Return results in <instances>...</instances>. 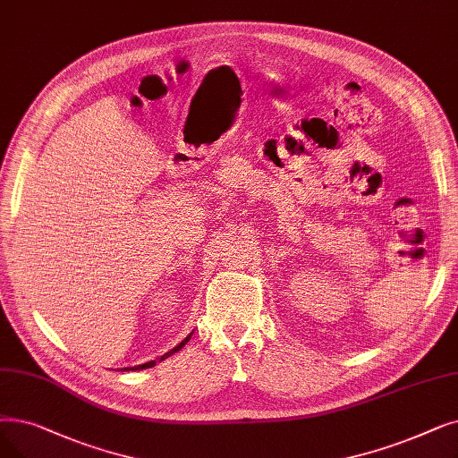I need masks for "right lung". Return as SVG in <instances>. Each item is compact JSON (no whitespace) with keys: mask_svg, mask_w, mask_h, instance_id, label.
I'll return each instance as SVG.
<instances>
[{"mask_svg":"<svg viewBox=\"0 0 458 458\" xmlns=\"http://www.w3.org/2000/svg\"><path fill=\"white\" fill-rule=\"evenodd\" d=\"M191 335H192V333H191ZM191 335H189V336H185V339H183V341H182L180 344H177L175 348H172L170 352H166L165 355H161V357H158V360H157V361H163V360H166V357H168V355H172V353H175V352H180V350H182V348H183V346H185V344L189 343V339H191ZM157 361L153 360V361H149V363H144V365H138V367H132V369H129V367H127V369H122V370H142V369H149V367H153V365H155ZM117 370H119V369H117Z\"/></svg>","mask_w":458,"mask_h":458,"instance_id":"obj_1","label":"right lung"}]
</instances>
